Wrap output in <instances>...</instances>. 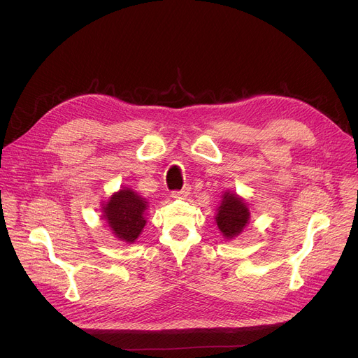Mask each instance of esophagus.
Masks as SVG:
<instances>
[{"label":"esophagus","mask_w":358,"mask_h":358,"mask_svg":"<svg viewBox=\"0 0 358 358\" xmlns=\"http://www.w3.org/2000/svg\"><path fill=\"white\" fill-rule=\"evenodd\" d=\"M190 194V185H185L182 190H177V192H173V197L176 199H184Z\"/></svg>","instance_id":"1"}]
</instances>
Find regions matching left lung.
<instances>
[{
  "instance_id": "left-lung-1",
  "label": "left lung",
  "mask_w": 358,
  "mask_h": 358,
  "mask_svg": "<svg viewBox=\"0 0 358 358\" xmlns=\"http://www.w3.org/2000/svg\"><path fill=\"white\" fill-rule=\"evenodd\" d=\"M215 219L222 235L227 239H234L243 231L250 220L247 203L238 194L227 192L223 194Z\"/></svg>"
}]
</instances>
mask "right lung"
Wrapping results in <instances>:
<instances>
[{
    "instance_id": "right-lung-1",
    "label": "right lung",
    "mask_w": 358,
    "mask_h": 358,
    "mask_svg": "<svg viewBox=\"0 0 358 358\" xmlns=\"http://www.w3.org/2000/svg\"><path fill=\"white\" fill-rule=\"evenodd\" d=\"M148 201L134 190L123 189L113 194L103 206V219L116 238L134 243L145 227Z\"/></svg>"
}]
</instances>
